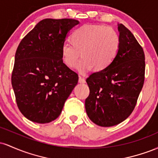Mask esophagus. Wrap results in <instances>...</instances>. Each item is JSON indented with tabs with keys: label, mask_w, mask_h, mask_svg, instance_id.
Returning a JSON list of instances; mask_svg holds the SVG:
<instances>
[{
	"label": "esophagus",
	"mask_w": 158,
	"mask_h": 158,
	"mask_svg": "<svg viewBox=\"0 0 158 158\" xmlns=\"http://www.w3.org/2000/svg\"><path fill=\"white\" fill-rule=\"evenodd\" d=\"M79 83H85V79L83 77H79Z\"/></svg>",
	"instance_id": "1"
}]
</instances>
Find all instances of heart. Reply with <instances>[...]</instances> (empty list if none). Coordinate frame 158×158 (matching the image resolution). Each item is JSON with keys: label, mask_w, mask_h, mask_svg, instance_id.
Listing matches in <instances>:
<instances>
[{"label": "heart", "mask_w": 158, "mask_h": 158, "mask_svg": "<svg viewBox=\"0 0 158 158\" xmlns=\"http://www.w3.org/2000/svg\"><path fill=\"white\" fill-rule=\"evenodd\" d=\"M120 48V39L110 27L85 24L76 30L72 40L67 39L61 47L62 59L65 64L73 68L78 59V71L85 74L92 68L97 71L108 68L114 61Z\"/></svg>", "instance_id": "heart-1"}]
</instances>
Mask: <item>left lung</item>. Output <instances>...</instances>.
<instances>
[{
	"instance_id": "obj_1",
	"label": "left lung",
	"mask_w": 158,
	"mask_h": 158,
	"mask_svg": "<svg viewBox=\"0 0 158 158\" xmlns=\"http://www.w3.org/2000/svg\"><path fill=\"white\" fill-rule=\"evenodd\" d=\"M120 48L108 68L86 79L90 94L85 110L92 122L102 127L114 126L132 113L145 79V54L131 32L118 24Z\"/></svg>"
}]
</instances>
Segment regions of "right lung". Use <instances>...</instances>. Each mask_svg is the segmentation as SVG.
Wrapping results in <instances>:
<instances>
[{"label":"right lung","mask_w":158,"mask_h":158,"mask_svg":"<svg viewBox=\"0 0 158 158\" xmlns=\"http://www.w3.org/2000/svg\"><path fill=\"white\" fill-rule=\"evenodd\" d=\"M75 19H46L18 47L12 85L19 109L26 118L48 123L60 115L79 77L63 62L61 47Z\"/></svg>","instance_id":"obj_1"}]
</instances>
